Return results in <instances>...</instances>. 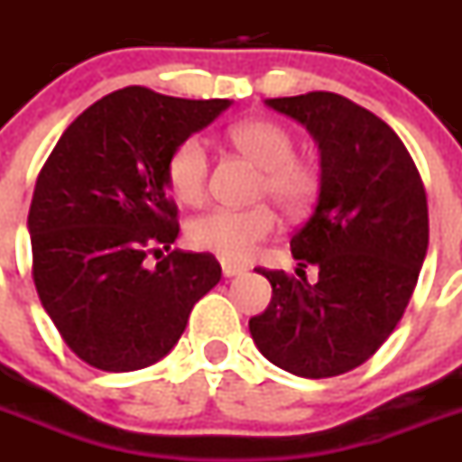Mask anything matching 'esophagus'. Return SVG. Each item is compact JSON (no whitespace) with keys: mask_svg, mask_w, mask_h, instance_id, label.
I'll use <instances>...</instances> for the list:
<instances>
[{"mask_svg":"<svg viewBox=\"0 0 462 462\" xmlns=\"http://www.w3.org/2000/svg\"><path fill=\"white\" fill-rule=\"evenodd\" d=\"M222 273L224 277H238V275H245L247 268L238 266V263H222Z\"/></svg>","mask_w":462,"mask_h":462,"instance_id":"obj_1","label":"esophagus"}]
</instances>
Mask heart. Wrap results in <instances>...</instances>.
Here are the masks:
<instances>
[{"mask_svg": "<svg viewBox=\"0 0 462 462\" xmlns=\"http://www.w3.org/2000/svg\"><path fill=\"white\" fill-rule=\"evenodd\" d=\"M228 138L236 150L263 169L261 194L287 212H300L312 203L319 189V175L310 162L296 157V138L287 126L273 120H247L231 126ZM210 178V152L203 138L189 136L180 141L166 162V180L180 203L199 206L206 199ZM275 212L268 206L250 210L212 208L187 226L191 247L228 261H245L256 252L261 240L275 234Z\"/></svg>", "mask_w": 462, "mask_h": 462, "instance_id": "heart-1", "label": "heart"}]
</instances>
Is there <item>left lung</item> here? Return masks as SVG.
Masks as SVG:
<instances>
[{"instance_id":"1","label":"left lung","mask_w":462,"mask_h":462,"mask_svg":"<svg viewBox=\"0 0 462 462\" xmlns=\"http://www.w3.org/2000/svg\"><path fill=\"white\" fill-rule=\"evenodd\" d=\"M266 106L308 129L321 175L317 206L291 236L300 280L256 268L273 298L250 319L252 340L287 373L336 377L368 361L410 303L428 252L426 189L398 134L340 94ZM308 263L320 268L314 285L300 275Z\"/></svg>"}]
</instances>
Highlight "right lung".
<instances>
[{
    "label": "right lung",
    "mask_w": 462,
    "mask_h": 462,
    "mask_svg": "<svg viewBox=\"0 0 462 462\" xmlns=\"http://www.w3.org/2000/svg\"><path fill=\"white\" fill-rule=\"evenodd\" d=\"M228 106L117 89L69 125L41 169L32 275L60 336L92 368L132 373L164 358L222 277L212 254L171 250L180 226L166 162ZM162 249L170 254L152 267L147 254Z\"/></svg>",
    "instance_id": "add662e5"
}]
</instances>
